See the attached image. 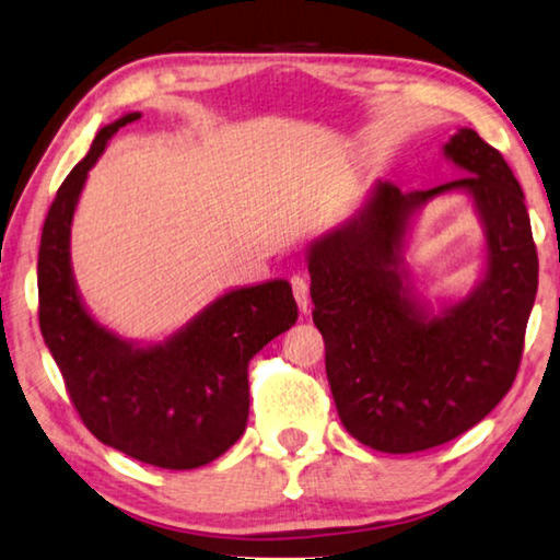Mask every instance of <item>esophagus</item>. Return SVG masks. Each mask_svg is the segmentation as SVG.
Instances as JSON below:
<instances>
[{"mask_svg": "<svg viewBox=\"0 0 560 560\" xmlns=\"http://www.w3.org/2000/svg\"><path fill=\"white\" fill-rule=\"evenodd\" d=\"M291 291H294L299 312L308 314V308H312V299H308V281L304 277H291Z\"/></svg>", "mask_w": 560, "mask_h": 560, "instance_id": "obj_1", "label": "esophagus"}]
</instances>
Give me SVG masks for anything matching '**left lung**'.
<instances>
[{"label":"left lung","instance_id":"1","mask_svg":"<svg viewBox=\"0 0 560 560\" xmlns=\"http://www.w3.org/2000/svg\"><path fill=\"white\" fill-rule=\"evenodd\" d=\"M443 156L468 176L425 191L376 182L363 209L308 246L314 324L346 431L384 454H416L471 429L518 374L538 254L521 184L501 152L458 129ZM466 192L485 226L487 269L466 300L433 313L402 252L412 217Z\"/></svg>","mask_w":560,"mask_h":560}]
</instances>
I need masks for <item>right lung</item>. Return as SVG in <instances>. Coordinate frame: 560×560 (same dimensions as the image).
I'll return each mask as SVG.
<instances>
[{"label":"right lung","mask_w":560,"mask_h":560,"mask_svg":"<svg viewBox=\"0 0 560 560\" xmlns=\"http://www.w3.org/2000/svg\"><path fill=\"white\" fill-rule=\"evenodd\" d=\"M139 117L131 112L102 127L51 201L37 264L39 328L96 439L141 464L189 471L242 436L248 361L296 324L299 308L289 281L254 283L221 294L156 343L121 339L86 312L69 254L77 201L109 139Z\"/></svg>","instance_id":"right-lung-1"}]
</instances>
